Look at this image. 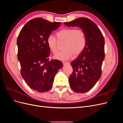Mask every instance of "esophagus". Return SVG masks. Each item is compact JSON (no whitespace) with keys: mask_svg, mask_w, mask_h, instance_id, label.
<instances>
[{"mask_svg":"<svg viewBox=\"0 0 123 123\" xmlns=\"http://www.w3.org/2000/svg\"><path fill=\"white\" fill-rule=\"evenodd\" d=\"M62 64L64 65H70V63L68 62H63Z\"/></svg>","mask_w":123,"mask_h":123,"instance_id":"1","label":"esophagus"}]
</instances>
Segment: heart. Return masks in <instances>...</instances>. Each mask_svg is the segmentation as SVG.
Returning a JSON list of instances; mask_svg holds the SVG:
<instances>
[{
	"mask_svg": "<svg viewBox=\"0 0 123 123\" xmlns=\"http://www.w3.org/2000/svg\"><path fill=\"white\" fill-rule=\"evenodd\" d=\"M57 39L64 41L62 51L56 55L54 58L61 61H66L71 58L74 55H79L82 52L86 44V37L85 32L80 29L64 28L56 33ZM48 48L54 54L57 52V40L52 35L47 39Z\"/></svg>",
	"mask_w": 123,
	"mask_h": 123,
	"instance_id": "heart-1",
	"label": "heart"
}]
</instances>
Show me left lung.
<instances>
[{
	"instance_id": "obj_1",
	"label": "left lung",
	"mask_w": 123,
	"mask_h": 123,
	"mask_svg": "<svg viewBox=\"0 0 123 123\" xmlns=\"http://www.w3.org/2000/svg\"><path fill=\"white\" fill-rule=\"evenodd\" d=\"M64 24L80 28L86 37L85 49L71 64L73 72L69 80L74 91L83 93L90 90L101 76L105 39L98 25L87 18L80 17Z\"/></svg>"
}]
</instances>
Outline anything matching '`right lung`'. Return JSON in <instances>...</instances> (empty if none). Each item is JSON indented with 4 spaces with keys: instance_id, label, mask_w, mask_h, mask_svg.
<instances>
[{
    "instance_id": "right-lung-1",
    "label": "right lung",
    "mask_w": 123,
    "mask_h": 123,
    "mask_svg": "<svg viewBox=\"0 0 123 123\" xmlns=\"http://www.w3.org/2000/svg\"><path fill=\"white\" fill-rule=\"evenodd\" d=\"M61 24L36 18L24 26L18 36L17 58L21 75L28 86L35 91H49L56 74L63 66L58 60H49L50 50L47 43L48 37Z\"/></svg>"
}]
</instances>
